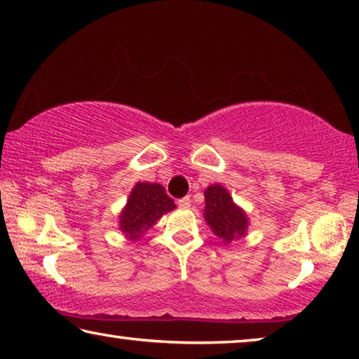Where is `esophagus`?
<instances>
[{
    "label": "esophagus",
    "mask_w": 359,
    "mask_h": 359,
    "mask_svg": "<svg viewBox=\"0 0 359 359\" xmlns=\"http://www.w3.org/2000/svg\"><path fill=\"white\" fill-rule=\"evenodd\" d=\"M177 205H179L180 209H188L191 205V199L188 198V196L187 198H182V199H179V201H177Z\"/></svg>",
    "instance_id": "esophagus-1"
}]
</instances>
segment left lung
I'll return each instance as SVG.
<instances>
[{
	"label": "left lung",
	"instance_id": "left-lung-1",
	"mask_svg": "<svg viewBox=\"0 0 359 359\" xmlns=\"http://www.w3.org/2000/svg\"><path fill=\"white\" fill-rule=\"evenodd\" d=\"M204 218L214 234L224 244L244 238L248 228V217L239 205H236L229 191L220 184L208 187L204 191Z\"/></svg>",
	"mask_w": 359,
	"mask_h": 359
}]
</instances>
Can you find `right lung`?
Here are the masks:
<instances>
[{"label": "right lung", "mask_w": 359, "mask_h": 359, "mask_svg": "<svg viewBox=\"0 0 359 359\" xmlns=\"http://www.w3.org/2000/svg\"><path fill=\"white\" fill-rule=\"evenodd\" d=\"M172 209H175V204L166 194L165 187L137 182L118 215L120 231L130 241H139L145 231H149L156 220Z\"/></svg>", "instance_id": "1"}]
</instances>
